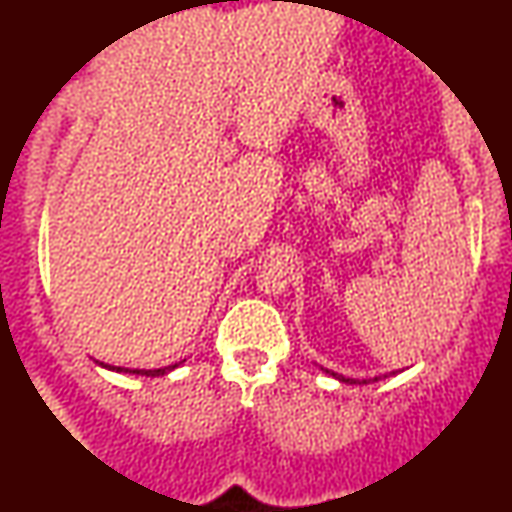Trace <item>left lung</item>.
I'll return each mask as SVG.
<instances>
[{
	"label": "left lung",
	"mask_w": 512,
	"mask_h": 512,
	"mask_svg": "<svg viewBox=\"0 0 512 512\" xmlns=\"http://www.w3.org/2000/svg\"><path fill=\"white\" fill-rule=\"evenodd\" d=\"M328 373H331V370H328ZM331 375L338 377L340 382H347V384H368V382H377V380H382V377H387V375H377V377H373V380H349V377L338 375V373H331Z\"/></svg>",
	"instance_id": "1"
}]
</instances>
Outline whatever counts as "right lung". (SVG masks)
Returning a JSON list of instances; mask_svg holds the SVG:
<instances>
[{
    "label": "right lung",
    "mask_w": 512,
    "mask_h": 512,
    "mask_svg": "<svg viewBox=\"0 0 512 512\" xmlns=\"http://www.w3.org/2000/svg\"><path fill=\"white\" fill-rule=\"evenodd\" d=\"M100 366H104V363H100ZM179 363H174V366H165V368H156V370H139V368H123V366H104V368H111L116 370V373H132V375H146V377H156V375H165L167 370L177 368Z\"/></svg>",
    "instance_id": "right-lung-1"
}]
</instances>
